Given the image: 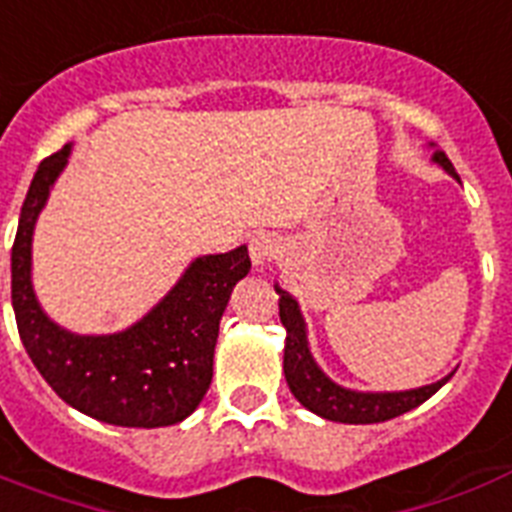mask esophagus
<instances>
[{
	"mask_svg": "<svg viewBox=\"0 0 512 512\" xmlns=\"http://www.w3.org/2000/svg\"><path fill=\"white\" fill-rule=\"evenodd\" d=\"M276 255H279V241L273 239L271 233H257V236H252V241H249V257H252V263L265 265L271 263Z\"/></svg>",
	"mask_w": 512,
	"mask_h": 512,
	"instance_id": "esophagus-1",
	"label": "esophagus"
}]
</instances>
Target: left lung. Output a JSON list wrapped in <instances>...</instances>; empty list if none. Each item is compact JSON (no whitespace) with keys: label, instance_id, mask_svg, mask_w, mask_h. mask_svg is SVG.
<instances>
[{"label":"left lung","instance_id":"8db88e82","mask_svg":"<svg viewBox=\"0 0 512 512\" xmlns=\"http://www.w3.org/2000/svg\"><path fill=\"white\" fill-rule=\"evenodd\" d=\"M449 175L460 177L454 172L452 162L446 159L444 151H436L433 156ZM279 292V316L281 324L287 329V345H284V377H287L289 390L305 409L319 414L324 420L348 422V425H372V422L393 420L398 414L409 412L422 401H428L449 377L425 385L417 390H401V393H358V390L340 388L321 372L316 361L311 358L308 340H305V321L300 316V308L284 289Z\"/></svg>","mask_w":512,"mask_h":512}]
</instances>
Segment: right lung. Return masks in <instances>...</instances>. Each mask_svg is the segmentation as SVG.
<instances>
[{"mask_svg": "<svg viewBox=\"0 0 512 512\" xmlns=\"http://www.w3.org/2000/svg\"><path fill=\"white\" fill-rule=\"evenodd\" d=\"M71 146L47 156L20 209L12 244V308L28 358L66 404L122 428L185 420L212 382L217 329L236 281L252 268L247 247L193 260L172 292L119 335L82 337L55 327L31 289V233Z\"/></svg>", "mask_w": 512, "mask_h": 512, "instance_id": "obj_1", "label": "right lung"}]
</instances>
